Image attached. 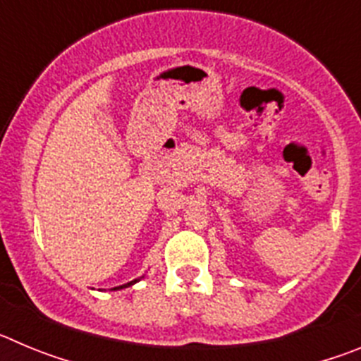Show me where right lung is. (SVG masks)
<instances>
[{
	"instance_id": "1",
	"label": "right lung",
	"mask_w": 361,
	"mask_h": 361,
	"mask_svg": "<svg viewBox=\"0 0 361 361\" xmlns=\"http://www.w3.org/2000/svg\"><path fill=\"white\" fill-rule=\"evenodd\" d=\"M135 282H139V280H132V282L124 283V286H119V288H114V291H117V289H124V288H130V286H133Z\"/></svg>"
}]
</instances>
